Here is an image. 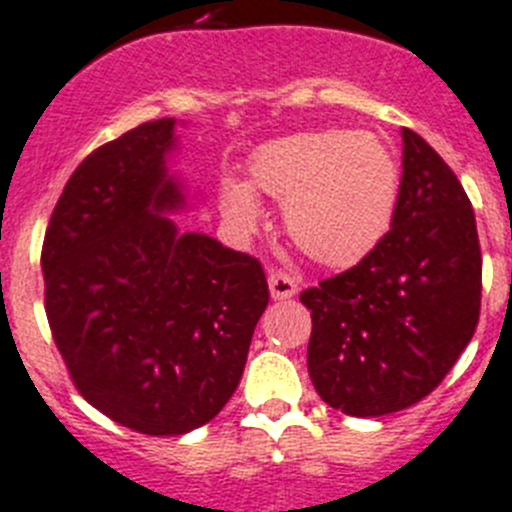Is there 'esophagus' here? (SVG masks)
<instances>
[{
  "instance_id": "34e87169",
  "label": "esophagus",
  "mask_w": 512,
  "mask_h": 512,
  "mask_svg": "<svg viewBox=\"0 0 512 512\" xmlns=\"http://www.w3.org/2000/svg\"><path fill=\"white\" fill-rule=\"evenodd\" d=\"M267 283H270V296L275 301H285V298H293L298 293V280L288 273H280V270L270 273Z\"/></svg>"
}]
</instances>
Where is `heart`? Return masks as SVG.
Returning a JSON list of instances; mask_svg holds the SVG:
<instances>
[{
  "label": "heart",
  "instance_id": "heart-1",
  "mask_svg": "<svg viewBox=\"0 0 512 512\" xmlns=\"http://www.w3.org/2000/svg\"><path fill=\"white\" fill-rule=\"evenodd\" d=\"M252 186L285 204L290 239L321 265L359 262L385 237L400 191L393 150L372 132L311 130L267 142L252 155ZM222 204L239 227L260 216L255 191L224 186Z\"/></svg>",
  "mask_w": 512,
  "mask_h": 512
}]
</instances>
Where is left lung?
Returning a JSON list of instances; mask_svg holds the SVG:
<instances>
[{
    "label": "left lung",
    "instance_id": "8db88e82",
    "mask_svg": "<svg viewBox=\"0 0 512 512\" xmlns=\"http://www.w3.org/2000/svg\"><path fill=\"white\" fill-rule=\"evenodd\" d=\"M482 252L454 170L403 127V178L388 234L354 267L301 293L308 375L336 411L370 418L439 388L480 321Z\"/></svg>",
    "mask_w": 512,
    "mask_h": 512
}]
</instances>
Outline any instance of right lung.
<instances>
[{"label": "right lung", "instance_id": "obj_1", "mask_svg": "<svg viewBox=\"0 0 512 512\" xmlns=\"http://www.w3.org/2000/svg\"><path fill=\"white\" fill-rule=\"evenodd\" d=\"M173 119L96 147L73 170L43 239L45 313L73 385L147 436L209 423L237 390L270 301L260 260L178 234L165 173Z\"/></svg>", "mask_w": 512, "mask_h": 512}]
</instances>
